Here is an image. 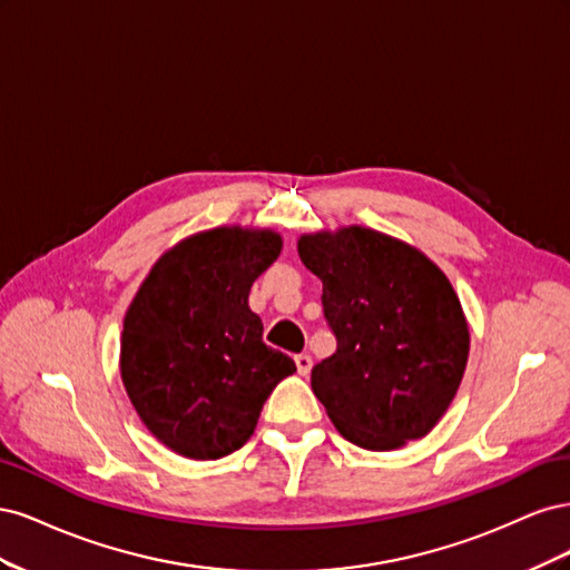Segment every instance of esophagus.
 Wrapping results in <instances>:
<instances>
[{"mask_svg":"<svg viewBox=\"0 0 570 570\" xmlns=\"http://www.w3.org/2000/svg\"><path fill=\"white\" fill-rule=\"evenodd\" d=\"M295 364H297V373H299V375H308V373H312L314 358L308 356V354H297V356H295Z\"/></svg>","mask_w":570,"mask_h":570,"instance_id":"obj_1","label":"esophagus"}]
</instances>
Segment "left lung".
<instances>
[{"instance_id":"1","label":"left lung","mask_w":570,"mask_h":570,"mask_svg":"<svg viewBox=\"0 0 570 570\" xmlns=\"http://www.w3.org/2000/svg\"><path fill=\"white\" fill-rule=\"evenodd\" d=\"M297 249L323 283L337 340L312 387L340 435L373 452L428 435L469 361V325L446 275L419 249L358 226L304 235Z\"/></svg>"}]
</instances>
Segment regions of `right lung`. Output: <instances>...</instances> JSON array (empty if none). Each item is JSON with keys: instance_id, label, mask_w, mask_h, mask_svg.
Here are the masks:
<instances>
[{"instance_id": "right-lung-1", "label": "right lung", "mask_w": 570, "mask_h": 570, "mask_svg": "<svg viewBox=\"0 0 570 570\" xmlns=\"http://www.w3.org/2000/svg\"><path fill=\"white\" fill-rule=\"evenodd\" d=\"M283 247L273 230L216 228L166 252L120 335V377L142 423L187 459L243 446L273 387L297 371L247 299Z\"/></svg>"}]
</instances>
